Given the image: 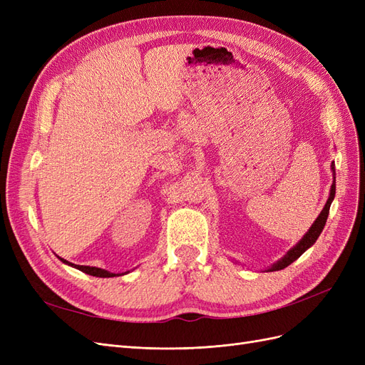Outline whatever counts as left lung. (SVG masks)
Returning <instances> with one entry per match:
<instances>
[{
    "label": "left lung",
    "instance_id": "obj_1",
    "mask_svg": "<svg viewBox=\"0 0 365 365\" xmlns=\"http://www.w3.org/2000/svg\"><path fill=\"white\" fill-rule=\"evenodd\" d=\"M330 169H332V175H334V182L332 185H330V193H329V200L324 205V208L322 210V213L318 215V217L315 219V222L311 225V228H309L306 231V235L297 242V245H294L288 252L284 254V256L277 260L275 263H272L271 267L268 269H264L267 272H272V271H280V269H284L286 267H289V264L292 262H295L298 257L302 256V254L311 248L317 239L319 237V235H322V231L326 225V220H327V216H329V210H330V204H332L334 197H335V164L332 163V165H330Z\"/></svg>",
    "mask_w": 365,
    "mask_h": 365
}]
</instances>
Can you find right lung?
Returning a JSON list of instances; mask_svg holds the SVG:
<instances>
[{
  "mask_svg": "<svg viewBox=\"0 0 365 365\" xmlns=\"http://www.w3.org/2000/svg\"><path fill=\"white\" fill-rule=\"evenodd\" d=\"M59 257V256H58ZM65 264H68V267H73V268H76V269H79V271H82V272H85V274H90V275H93V277H117V275H121V274H115V272H111V271H106V269H102V268H96V267H83V264H74V263H71V262H68V260H65V259H62V257H59ZM125 274H128V272H125Z\"/></svg>",
  "mask_w": 365,
  "mask_h": 365,
  "instance_id": "1",
  "label": "right lung"
}]
</instances>
